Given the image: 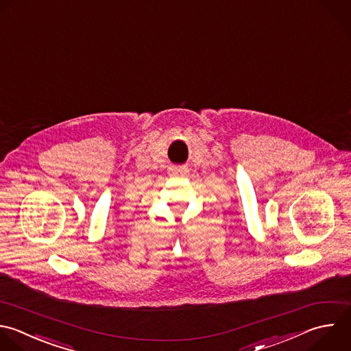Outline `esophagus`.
Instances as JSON below:
<instances>
[{"instance_id": "34e87169", "label": "esophagus", "mask_w": 351, "mask_h": 351, "mask_svg": "<svg viewBox=\"0 0 351 351\" xmlns=\"http://www.w3.org/2000/svg\"><path fill=\"white\" fill-rule=\"evenodd\" d=\"M173 171H174V174H181V176L188 173V170H186V169H184V167H180V169H174Z\"/></svg>"}]
</instances>
